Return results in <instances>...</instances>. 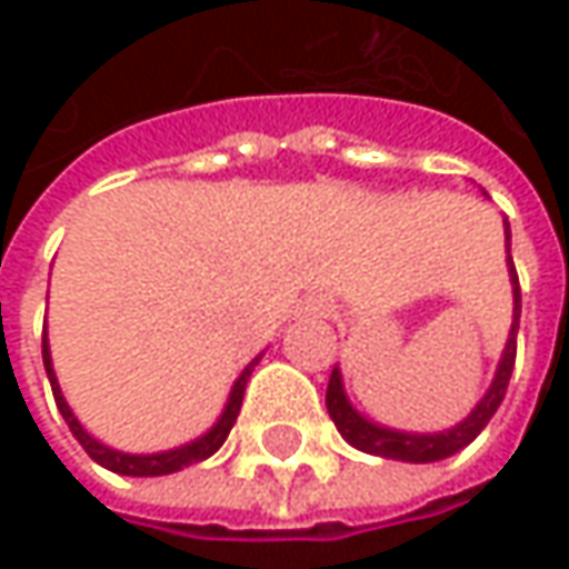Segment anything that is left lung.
Listing matches in <instances>:
<instances>
[{
    "label": "left lung",
    "instance_id": "obj_1",
    "mask_svg": "<svg viewBox=\"0 0 569 569\" xmlns=\"http://www.w3.org/2000/svg\"><path fill=\"white\" fill-rule=\"evenodd\" d=\"M507 252H510V224H507ZM510 262V281H513V329H510V339L503 348V358L497 367V377H493L491 389L485 392V399L475 405L469 418L462 425H456L452 430H440V433H405V430H389V427L373 425L367 421L363 415H358L345 389H341V373L339 367L332 370L329 377V389H326V408H329V418L336 421L339 433L358 447L361 452L370 456H382V459H402V462H440L452 452H459L462 447H469L471 440L488 427L493 418V411L500 408L503 396H507V386H510V373H513L516 363V329H519V310H522V295H519V274H516L513 256H507Z\"/></svg>",
    "mask_w": 569,
    "mask_h": 569
}]
</instances>
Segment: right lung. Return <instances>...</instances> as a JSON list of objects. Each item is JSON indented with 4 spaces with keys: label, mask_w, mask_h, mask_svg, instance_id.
Wrapping results in <instances>:
<instances>
[{
    "label": "right lung",
    "mask_w": 569,
    "mask_h": 569,
    "mask_svg": "<svg viewBox=\"0 0 569 569\" xmlns=\"http://www.w3.org/2000/svg\"><path fill=\"white\" fill-rule=\"evenodd\" d=\"M259 361V358H256ZM256 361L237 377L233 382V389H230V399L224 405V411H221V418H218V425L208 430L206 437H199V440H192L187 447H177V449H167V452H151V456H132V452H120V449H110L103 447L100 440H94L84 427L78 425V418L72 415V408L69 402L62 399V392H59V382H56L53 373V361H50V345H47V336H43V367H47V377H50V386H53V399L56 408H59V415L66 418V425L72 430V437H76L78 443L84 447V452L103 466V469L117 471V475H132V478H154V475H170V471H180L187 469V466H196V462H202L208 459L211 452H218L221 443L228 440L230 427L237 421V415H240V405H243V389H247V380H250L252 367Z\"/></svg>",
    "instance_id": "1"
}]
</instances>
